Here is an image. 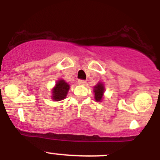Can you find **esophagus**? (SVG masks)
<instances>
[{
	"label": "esophagus",
	"mask_w": 160,
	"mask_h": 160,
	"mask_svg": "<svg viewBox=\"0 0 160 160\" xmlns=\"http://www.w3.org/2000/svg\"><path fill=\"white\" fill-rule=\"evenodd\" d=\"M78 83L79 85H86L87 82L85 81V80H82V79H79L78 81Z\"/></svg>",
	"instance_id": "34e87169"
}]
</instances>
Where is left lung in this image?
<instances>
[{"label": "left lung", "mask_w": 160, "mask_h": 160, "mask_svg": "<svg viewBox=\"0 0 160 160\" xmlns=\"http://www.w3.org/2000/svg\"><path fill=\"white\" fill-rule=\"evenodd\" d=\"M105 91V88H104V85L102 83L99 82L98 83L97 86H95L94 88V98H95L96 102H101L103 98V94Z\"/></svg>", "instance_id": "obj_1"}]
</instances>
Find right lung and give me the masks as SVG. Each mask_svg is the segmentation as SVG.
I'll return each instance as SVG.
<instances>
[{"label":"right lung","mask_w":160,"mask_h":160,"mask_svg":"<svg viewBox=\"0 0 160 160\" xmlns=\"http://www.w3.org/2000/svg\"><path fill=\"white\" fill-rule=\"evenodd\" d=\"M69 89H70V85L66 83L62 79L58 80L52 90V93H53L52 99L54 101H61L64 99L67 95Z\"/></svg>","instance_id":"obj_1"}]
</instances>
